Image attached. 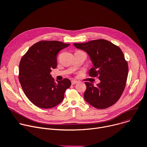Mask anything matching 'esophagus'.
Here are the masks:
<instances>
[{
	"mask_svg": "<svg viewBox=\"0 0 147 147\" xmlns=\"http://www.w3.org/2000/svg\"><path fill=\"white\" fill-rule=\"evenodd\" d=\"M77 83H78V82H77V81H76V80H72V81H71V84H72V85H74V84H77Z\"/></svg>",
	"mask_w": 147,
	"mask_h": 147,
	"instance_id": "obj_1",
	"label": "esophagus"
}]
</instances>
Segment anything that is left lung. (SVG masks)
<instances>
[{"label": "left lung", "mask_w": 147, "mask_h": 147, "mask_svg": "<svg viewBox=\"0 0 147 147\" xmlns=\"http://www.w3.org/2000/svg\"><path fill=\"white\" fill-rule=\"evenodd\" d=\"M78 49L86 51L92 64L90 76H99L96 86L86 82L85 100L94 107L104 109L115 104L122 95L127 79L128 67L121 50L104 39L84 43H74Z\"/></svg>", "instance_id": "1"}]
</instances>
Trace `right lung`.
I'll use <instances>...</instances> for the list:
<instances>
[{
  "mask_svg": "<svg viewBox=\"0 0 147 147\" xmlns=\"http://www.w3.org/2000/svg\"><path fill=\"white\" fill-rule=\"evenodd\" d=\"M69 45L56 40L38 42L20 60L19 80L22 88L28 98L39 108L50 109L59 104L71 86L70 80L56 83L50 74L57 67V53Z\"/></svg>",
  "mask_w": 147,
  "mask_h": 147,
  "instance_id": "obj_1",
  "label": "right lung"
}]
</instances>
